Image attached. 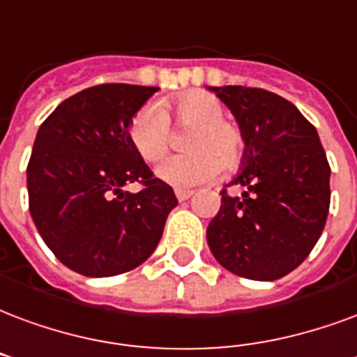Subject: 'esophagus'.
I'll list each match as a JSON object with an SVG mask.
<instances>
[{"mask_svg":"<svg viewBox=\"0 0 357 357\" xmlns=\"http://www.w3.org/2000/svg\"><path fill=\"white\" fill-rule=\"evenodd\" d=\"M176 197L181 202V200H187L189 197H192V191H189V189H176Z\"/></svg>","mask_w":357,"mask_h":357,"instance_id":"1","label":"esophagus"}]
</instances>
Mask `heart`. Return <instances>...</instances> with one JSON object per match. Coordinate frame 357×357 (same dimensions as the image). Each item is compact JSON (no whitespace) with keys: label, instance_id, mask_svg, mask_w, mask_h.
<instances>
[{"label":"heart","instance_id":"heart-1","mask_svg":"<svg viewBox=\"0 0 357 357\" xmlns=\"http://www.w3.org/2000/svg\"><path fill=\"white\" fill-rule=\"evenodd\" d=\"M174 123L192 128L189 155L166 157L157 166V176L174 187H192L210 181L221 170L236 172L248 155V138L236 123L225 119V105L206 92H187L170 104ZM128 139L139 157L155 162L172 142L170 119L158 104H145L128 123Z\"/></svg>","mask_w":357,"mask_h":357}]
</instances>
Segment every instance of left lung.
Returning a JSON list of instances; mask_svg holds the SVG:
<instances>
[{
    "instance_id": "1",
    "label": "left lung",
    "mask_w": 357,
    "mask_h": 357,
    "mask_svg": "<svg viewBox=\"0 0 357 357\" xmlns=\"http://www.w3.org/2000/svg\"><path fill=\"white\" fill-rule=\"evenodd\" d=\"M248 138L244 170L221 191L208 245L219 265L250 280H278L312 252L326 227L331 191L329 162L312 123L265 89L213 86Z\"/></svg>"
}]
</instances>
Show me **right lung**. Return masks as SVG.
I'll list each match as a JSON object with an SVG mask.
<instances>
[{"label": "right lung", "mask_w": 357, "mask_h": 357, "mask_svg": "<svg viewBox=\"0 0 357 357\" xmlns=\"http://www.w3.org/2000/svg\"><path fill=\"white\" fill-rule=\"evenodd\" d=\"M157 86L105 83L73 94L39 126L28 162L33 223L60 263L92 278L142 265L178 199L128 139ZM139 183L138 193L122 185Z\"/></svg>", "instance_id": "1"}]
</instances>
